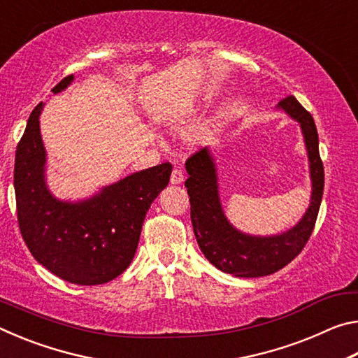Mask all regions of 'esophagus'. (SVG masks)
I'll return each mask as SVG.
<instances>
[{
    "label": "esophagus",
    "instance_id": "34e87169",
    "mask_svg": "<svg viewBox=\"0 0 358 358\" xmlns=\"http://www.w3.org/2000/svg\"><path fill=\"white\" fill-rule=\"evenodd\" d=\"M183 180H185L183 171H181L180 167H175L172 171V175H171V183L172 185H180V183H183Z\"/></svg>",
    "mask_w": 358,
    "mask_h": 358
}]
</instances>
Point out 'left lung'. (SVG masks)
<instances>
[{
  "label": "left lung",
  "mask_w": 358,
  "mask_h": 358,
  "mask_svg": "<svg viewBox=\"0 0 358 358\" xmlns=\"http://www.w3.org/2000/svg\"><path fill=\"white\" fill-rule=\"evenodd\" d=\"M278 107L301 126L310 157L313 194L305 216L287 232L275 237H251L230 226L222 213L217 194L216 167L207 148H201L186 159L185 181L191 202V222L199 248L216 268L238 278L266 276L281 270L299 256L316 226L324 194V164L319 155V136L311 113L292 94Z\"/></svg>",
  "instance_id": "obj_1"
}]
</instances>
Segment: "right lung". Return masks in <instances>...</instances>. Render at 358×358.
Here are the masks:
<instances>
[{
	"label": "right lung",
	"instance_id": "obj_1",
	"mask_svg": "<svg viewBox=\"0 0 358 358\" xmlns=\"http://www.w3.org/2000/svg\"><path fill=\"white\" fill-rule=\"evenodd\" d=\"M72 78L64 77L52 93L62 92ZM41 110L42 102L29 115L15 151L17 221L23 241L41 265L64 281L78 286L112 281L134 259L143 220L171 180L172 164L132 173L88 201L59 202L44 181Z\"/></svg>",
	"mask_w": 358,
	"mask_h": 358
}]
</instances>
